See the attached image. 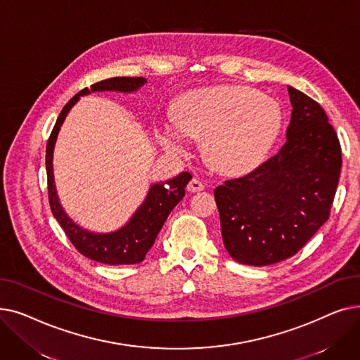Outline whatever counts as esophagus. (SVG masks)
I'll use <instances>...</instances> for the list:
<instances>
[{
  "instance_id": "1",
  "label": "esophagus",
  "mask_w": 360,
  "mask_h": 360,
  "mask_svg": "<svg viewBox=\"0 0 360 360\" xmlns=\"http://www.w3.org/2000/svg\"><path fill=\"white\" fill-rule=\"evenodd\" d=\"M186 190L190 193H200V191L204 190V184L200 179L194 178V179L190 181V184L186 185Z\"/></svg>"
}]
</instances>
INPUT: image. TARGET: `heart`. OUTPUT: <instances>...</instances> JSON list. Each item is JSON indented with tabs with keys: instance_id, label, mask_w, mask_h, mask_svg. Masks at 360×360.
<instances>
[{
	"instance_id": "1",
	"label": "heart",
	"mask_w": 360,
	"mask_h": 360,
	"mask_svg": "<svg viewBox=\"0 0 360 360\" xmlns=\"http://www.w3.org/2000/svg\"><path fill=\"white\" fill-rule=\"evenodd\" d=\"M281 127L276 101L250 87L221 86L184 94L174 121L158 128L160 144L185 155L191 139H205V155L224 174H245L257 167L274 144Z\"/></svg>"
}]
</instances>
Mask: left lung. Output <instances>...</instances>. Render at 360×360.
I'll return each instance as SVG.
<instances>
[{
	"label": "left lung",
	"instance_id": "8db88e82",
	"mask_svg": "<svg viewBox=\"0 0 360 360\" xmlns=\"http://www.w3.org/2000/svg\"><path fill=\"white\" fill-rule=\"evenodd\" d=\"M292 120L277 155L214 190L221 238L247 266H270L295 255L331 212L342 170V147L326 110L289 86Z\"/></svg>",
	"mask_w": 360,
	"mask_h": 360
}]
</instances>
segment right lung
Returning a JSON list of instances; mask_svg holds the SVG:
<instances>
[{"instance_id":"add662e5","label":"right lung","mask_w":360,"mask_h":360,"mask_svg":"<svg viewBox=\"0 0 360 360\" xmlns=\"http://www.w3.org/2000/svg\"><path fill=\"white\" fill-rule=\"evenodd\" d=\"M146 83L144 77H112L98 82L90 86L91 91L118 90V91H134ZM86 87L72 96L68 103L63 108L58 120H56L46 144V175H48V198L51 212L58 220L67 238L84 257L109 266H124V264H139L146 258L148 250L153 247L158 233L165 224L169 213L184 198L185 186L191 181V175L182 172L176 178L167 181L166 184H156L150 188L147 198L143 205L132 216L129 223L122 229L108 233L94 235L83 231L77 224H74L61 209L58 197L55 193L53 172H52V151L60 127L63 125L71 106L80 99L83 94L90 93Z\"/></svg>"}]
</instances>
